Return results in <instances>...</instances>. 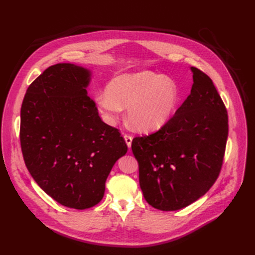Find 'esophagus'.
I'll return each instance as SVG.
<instances>
[{
  "instance_id": "obj_1",
  "label": "esophagus",
  "mask_w": 255,
  "mask_h": 255,
  "mask_svg": "<svg viewBox=\"0 0 255 255\" xmlns=\"http://www.w3.org/2000/svg\"><path fill=\"white\" fill-rule=\"evenodd\" d=\"M124 138H125V140H126V143H127V145H128V147L129 148V147L131 146V140H132V137H131L130 135H128V134H125Z\"/></svg>"
}]
</instances>
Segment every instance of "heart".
<instances>
[{
    "instance_id": "heart-1",
    "label": "heart",
    "mask_w": 255,
    "mask_h": 255,
    "mask_svg": "<svg viewBox=\"0 0 255 255\" xmlns=\"http://www.w3.org/2000/svg\"><path fill=\"white\" fill-rule=\"evenodd\" d=\"M178 90L169 78L143 70L124 74L108 84L106 92L95 98L96 107L103 118L114 124L127 107V117L137 129L148 130L163 126L173 113Z\"/></svg>"
}]
</instances>
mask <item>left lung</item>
I'll list each match as a JSON object with an SVG mask.
<instances>
[{"label":"left lung","instance_id":"8db88e82","mask_svg":"<svg viewBox=\"0 0 255 255\" xmlns=\"http://www.w3.org/2000/svg\"><path fill=\"white\" fill-rule=\"evenodd\" d=\"M191 71V93L175 114L131 142L143 196L161 211L180 210L203 196L223 165L227 110L212 79L196 67Z\"/></svg>","mask_w":255,"mask_h":255}]
</instances>
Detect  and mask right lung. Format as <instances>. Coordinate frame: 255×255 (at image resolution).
I'll return each mask as SVG.
<instances>
[{"mask_svg":"<svg viewBox=\"0 0 255 255\" xmlns=\"http://www.w3.org/2000/svg\"><path fill=\"white\" fill-rule=\"evenodd\" d=\"M90 71L70 63L46 68L20 109L23 161L38 186L64 207L85 210L104 197L115 162L128 151L119 129L101 119L87 95Z\"/></svg>","mask_w":255,"mask_h":255,"instance_id":"add662e5","label":"right lung"}]
</instances>
